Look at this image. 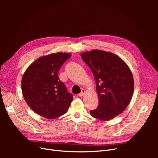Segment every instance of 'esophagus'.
Listing matches in <instances>:
<instances>
[{
	"mask_svg": "<svg viewBox=\"0 0 158 158\" xmlns=\"http://www.w3.org/2000/svg\"><path fill=\"white\" fill-rule=\"evenodd\" d=\"M85 89H82V90H81V92L78 94L79 95V96L80 97H82V96H83V95L85 94Z\"/></svg>",
	"mask_w": 158,
	"mask_h": 158,
	"instance_id": "34e87169",
	"label": "esophagus"
}]
</instances>
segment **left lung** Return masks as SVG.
I'll list each match as a JSON object with an SVG mask.
<instances>
[{"mask_svg":"<svg viewBox=\"0 0 158 158\" xmlns=\"http://www.w3.org/2000/svg\"><path fill=\"white\" fill-rule=\"evenodd\" d=\"M81 57L92 70L99 98L97 109L90 110L93 117L109 121L124 111L130 103L134 80L128 65L112 52L93 50Z\"/></svg>","mask_w":158,"mask_h":158,"instance_id":"left-lung-1","label":"left lung"}]
</instances>
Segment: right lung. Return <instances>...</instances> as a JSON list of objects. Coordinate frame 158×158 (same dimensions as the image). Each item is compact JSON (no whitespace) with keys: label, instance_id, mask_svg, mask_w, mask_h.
<instances>
[{"label":"right lung","instance_id":"1","mask_svg":"<svg viewBox=\"0 0 158 158\" xmlns=\"http://www.w3.org/2000/svg\"><path fill=\"white\" fill-rule=\"evenodd\" d=\"M71 56L56 52L37 59L27 69L22 80L23 96L33 111L49 119L67 112L73 95L60 80L58 73Z\"/></svg>","mask_w":158,"mask_h":158}]
</instances>
